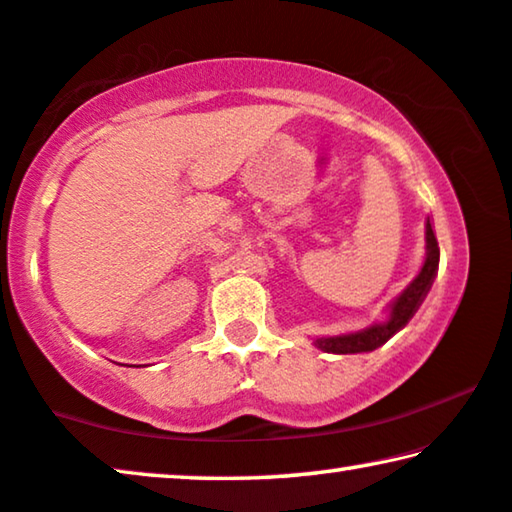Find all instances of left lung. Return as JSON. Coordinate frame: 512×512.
<instances>
[{"mask_svg": "<svg viewBox=\"0 0 512 512\" xmlns=\"http://www.w3.org/2000/svg\"><path fill=\"white\" fill-rule=\"evenodd\" d=\"M425 262L423 269L418 271V276L409 282L407 289L391 303V312H388V319L384 324H372L368 329L356 331V333H345V335H331V338H317L315 347L322 349V352L329 354H361V352H372L384 345L386 340H391L395 333L407 326V322L414 317L418 305L430 292L434 276H437L439 269V243L437 236L432 232L430 218L425 220Z\"/></svg>", "mask_w": 512, "mask_h": 512, "instance_id": "obj_1", "label": "left lung"}]
</instances>
